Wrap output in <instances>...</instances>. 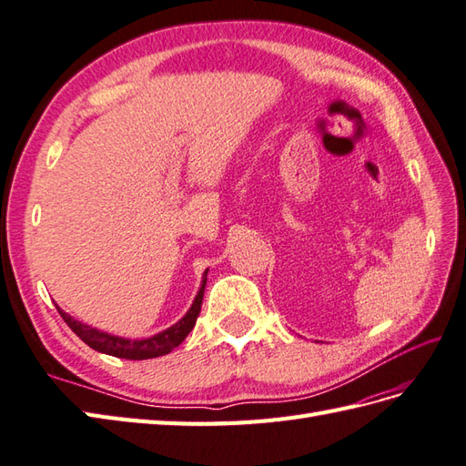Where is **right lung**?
Instances as JSON below:
<instances>
[{"instance_id": "add662e5", "label": "right lung", "mask_w": 466, "mask_h": 466, "mask_svg": "<svg viewBox=\"0 0 466 466\" xmlns=\"http://www.w3.org/2000/svg\"><path fill=\"white\" fill-rule=\"evenodd\" d=\"M207 274H208V269L202 276V286L198 289L197 298H194L190 309L187 311V316L178 319L172 328L160 331V333L153 335V338H147V339L116 338V335L99 331V329H95L91 326H85V323L73 319L69 313H65L59 308L57 309L61 313L63 321L67 323V326L73 329V333L77 335L79 339H83L86 345H89L91 350L106 353V355H113V357H121V360H133V361L153 360V357L167 355L175 348H178V345L184 339H187V335L192 331L194 323H197V318L200 313L202 298H204V286H207Z\"/></svg>"}]
</instances>
